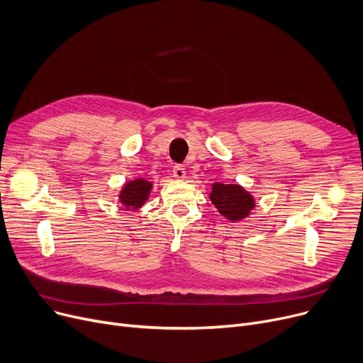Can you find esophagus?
<instances>
[{
  "instance_id": "obj_1",
  "label": "esophagus",
  "mask_w": 363,
  "mask_h": 363,
  "mask_svg": "<svg viewBox=\"0 0 363 363\" xmlns=\"http://www.w3.org/2000/svg\"><path fill=\"white\" fill-rule=\"evenodd\" d=\"M172 175H174V178L175 179H178V181H182L184 178H185V169H184V166H181V164H175L174 166V169H172Z\"/></svg>"
}]
</instances>
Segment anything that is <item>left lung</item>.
<instances>
[{"label":"left lung","instance_id":"left-lung-1","mask_svg":"<svg viewBox=\"0 0 363 363\" xmlns=\"http://www.w3.org/2000/svg\"><path fill=\"white\" fill-rule=\"evenodd\" d=\"M211 200L222 216L233 222L244 219L255 207L253 197L240 185L213 184Z\"/></svg>","mask_w":363,"mask_h":363}]
</instances>
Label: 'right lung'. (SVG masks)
Instances as JSON below:
<instances>
[{
  "instance_id": "right-lung-1",
  "label": "right lung",
  "mask_w": 363,
  "mask_h": 363,
  "mask_svg": "<svg viewBox=\"0 0 363 363\" xmlns=\"http://www.w3.org/2000/svg\"><path fill=\"white\" fill-rule=\"evenodd\" d=\"M151 182L144 179L130 181L125 185L121 193V203L128 208H140L148 199Z\"/></svg>"
}]
</instances>
